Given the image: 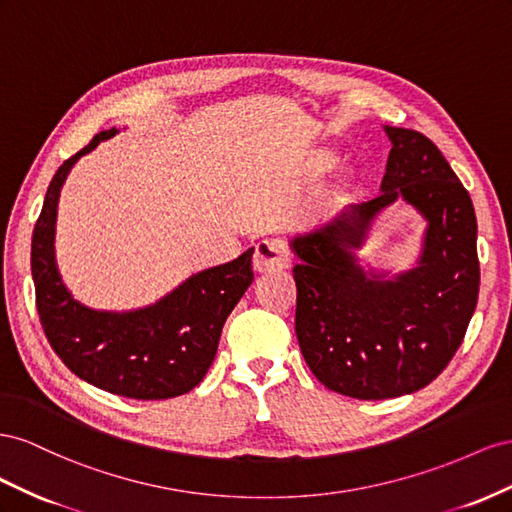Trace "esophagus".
<instances>
[{"mask_svg":"<svg viewBox=\"0 0 512 512\" xmlns=\"http://www.w3.org/2000/svg\"><path fill=\"white\" fill-rule=\"evenodd\" d=\"M291 264V251L289 246L279 240H261L255 246V255H253V266L257 272H274V270H285Z\"/></svg>","mask_w":512,"mask_h":512,"instance_id":"34e87169","label":"esophagus"}]
</instances>
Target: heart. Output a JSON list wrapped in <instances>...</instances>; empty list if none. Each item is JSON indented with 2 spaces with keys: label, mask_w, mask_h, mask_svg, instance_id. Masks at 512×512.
<instances>
[{
  "label": "heart",
  "mask_w": 512,
  "mask_h": 512,
  "mask_svg": "<svg viewBox=\"0 0 512 512\" xmlns=\"http://www.w3.org/2000/svg\"><path fill=\"white\" fill-rule=\"evenodd\" d=\"M339 165V156H334L332 152H324L319 156V167L324 171H330Z\"/></svg>",
  "instance_id": "heart-1"
}]
</instances>
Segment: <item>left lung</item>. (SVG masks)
Wrapping results in <instances>:
<instances>
[{"label": "left lung", "instance_id": "1", "mask_svg": "<svg viewBox=\"0 0 512 512\" xmlns=\"http://www.w3.org/2000/svg\"><path fill=\"white\" fill-rule=\"evenodd\" d=\"M392 150L379 195L289 238L300 264L296 334L328 390L392 399L431 384L459 349L478 302L480 266L470 193L437 145L410 128L384 126ZM428 223L410 271L359 257L376 216L392 202Z\"/></svg>", "mask_w": 512, "mask_h": 512}]
</instances>
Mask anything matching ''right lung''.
<instances>
[{
    "mask_svg": "<svg viewBox=\"0 0 512 512\" xmlns=\"http://www.w3.org/2000/svg\"><path fill=\"white\" fill-rule=\"evenodd\" d=\"M118 133L100 130L53 175L32 236L36 306L53 352L83 382L128 399H171L208 373L225 321L253 283L255 248L191 274L139 309H92L72 296L55 259L57 203L77 160Z\"/></svg>",
    "mask_w": 512,
    "mask_h": 512,
    "instance_id": "obj_1",
    "label": "right lung"
}]
</instances>
